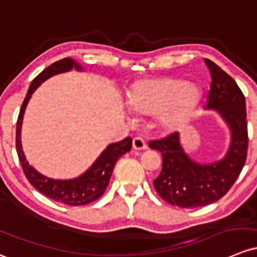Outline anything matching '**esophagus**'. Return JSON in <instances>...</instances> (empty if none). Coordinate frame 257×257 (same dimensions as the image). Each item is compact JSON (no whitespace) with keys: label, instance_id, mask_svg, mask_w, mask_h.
I'll list each match as a JSON object with an SVG mask.
<instances>
[{"label":"esophagus","instance_id":"34e87169","mask_svg":"<svg viewBox=\"0 0 257 257\" xmlns=\"http://www.w3.org/2000/svg\"><path fill=\"white\" fill-rule=\"evenodd\" d=\"M147 148V143H145L144 138L142 137H136L133 139V149L136 150H142Z\"/></svg>","mask_w":257,"mask_h":257}]
</instances>
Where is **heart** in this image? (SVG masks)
Wrapping results in <instances>:
<instances>
[{
    "label": "heart",
    "instance_id": "obj_1",
    "mask_svg": "<svg viewBox=\"0 0 257 257\" xmlns=\"http://www.w3.org/2000/svg\"><path fill=\"white\" fill-rule=\"evenodd\" d=\"M201 90L180 79H147L134 83L126 93V107L138 117L160 114L161 123L171 125L197 107Z\"/></svg>",
    "mask_w": 257,
    "mask_h": 257
}]
</instances>
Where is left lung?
<instances>
[{"label": "left lung", "instance_id": "obj_1", "mask_svg": "<svg viewBox=\"0 0 257 257\" xmlns=\"http://www.w3.org/2000/svg\"><path fill=\"white\" fill-rule=\"evenodd\" d=\"M212 82L207 108L220 113L231 132L230 147L223 160L199 165L181 148L178 133L150 140L151 149L160 151L163 169L154 187L167 203L181 208H197L218 201L239 177L247 155V121L244 93L231 76L217 64L204 59Z\"/></svg>", "mask_w": 257, "mask_h": 257}]
</instances>
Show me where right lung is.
<instances>
[{
    "label": "right lung",
    "instance_id": "obj_1",
    "mask_svg": "<svg viewBox=\"0 0 257 257\" xmlns=\"http://www.w3.org/2000/svg\"><path fill=\"white\" fill-rule=\"evenodd\" d=\"M72 67H76L77 70H81V67L72 59L65 58L63 60H59L56 63L51 64L50 66L43 70L36 79L32 81L26 98H24L23 103H22L20 115H18L17 119L16 149H17L18 159H20L21 166L23 169L27 180L40 193L49 197L54 201L67 204V206H83V204L96 201L97 198H99L104 193L108 183H109L110 176H112L113 169H114V165L117 163V160L121 155H124V154L128 153L132 149V142L133 140H132L131 137L125 138L121 142L108 145L107 149L101 154V156L97 159L96 163L92 165V167L87 170L82 176L74 178V180H54V178L47 177L43 174H40L39 171H37L27 161L21 144L22 120H23L24 110H26L27 103H28L32 93L37 90V87L43 81L49 79L53 75L69 71Z\"/></svg>",
    "mask_w": 257,
    "mask_h": 257
}]
</instances>
